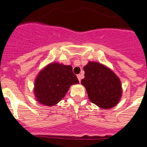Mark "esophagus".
Wrapping results in <instances>:
<instances>
[{
    "instance_id": "1",
    "label": "esophagus",
    "mask_w": 147,
    "mask_h": 147,
    "mask_svg": "<svg viewBox=\"0 0 147 147\" xmlns=\"http://www.w3.org/2000/svg\"><path fill=\"white\" fill-rule=\"evenodd\" d=\"M77 77H78V81H79V82H80V81H81V79H82L83 76L81 75V74H78V75L77 76Z\"/></svg>"
}]
</instances>
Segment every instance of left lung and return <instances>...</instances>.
Instances as JSON below:
<instances>
[{"label":"left lung","instance_id":"8db88e82","mask_svg":"<svg viewBox=\"0 0 147 147\" xmlns=\"http://www.w3.org/2000/svg\"><path fill=\"white\" fill-rule=\"evenodd\" d=\"M85 78L81 84L86 88L89 99L104 109L115 106L122 96L118 77L101 63L88 62L84 67Z\"/></svg>","mask_w":147,"mask_h":147}]
</instances>
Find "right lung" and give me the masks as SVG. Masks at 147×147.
Listing matches in <instances>:
<instances>
[{
  "label": "right lung",
  "mask_w": 147,
  "mask_h": 147,
  "mask_svg": "<svg viewBox=\"0 0 147 147\" xmlns=\"http://www.w3.org/2000/svg\"><path fill=\"white\" fill-rule=\"evenodd\" d=\"M78 83L71 66L51 63L37 76L34 93L41 104L53 106L65 96L71 85Z\"/></svg>",
  "instance_id": "add662e5"
}]
</instances>
